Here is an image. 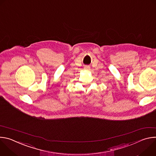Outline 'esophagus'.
Instances as JSON below:
<instances>
[{"instance_id":"1","label":"esophagus","mask_w":156,"mask_h":156,"mask_svg":"<svg viewBox=\"0 0 156 156\" xmlns=\"http://www.w3.org/2000/svg\"><path fill=\"white\" fill-rule=\"evenodd\" d=\"M90 66H84V69H86V70H89V69H90Z\"/></svg>"}]
</instances>
